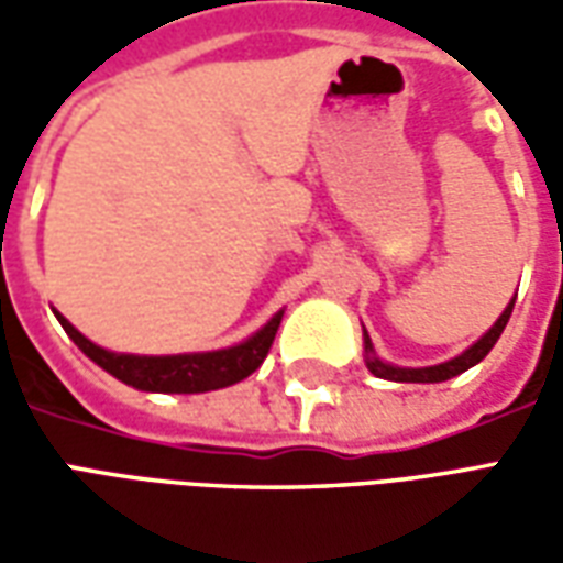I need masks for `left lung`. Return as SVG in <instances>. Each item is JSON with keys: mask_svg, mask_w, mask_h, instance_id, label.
I'll return each mask as SVG.
<instances>
[{"mask_svg": "<svg viewBox=\"0 0 563 563\" xmlns=\"http://www.w3.org/2000/svg\"><path fill=\"white\" fill-rule=\"evenodd\" d=\"M512 305H516V301H509V307L504 310V313H500V319H497L492 329L485 331L479 341L473 343L471 350H464L459 358H452V362H443V365H434V367H391V365H386V362H379L377 355H374V346H371V338H367V331H365L367 371H371L374 377L395 379V383H443V379L459 377V374H464L467 367L479 365L485 355L492 353V346L497 343V338H500V334H504V329H507L509 313H512Z\"/></svg>", "mask_w": 563, "mask_h": 563, "instance_id": "8db88e82", "label": "left lung"}]
</instances>
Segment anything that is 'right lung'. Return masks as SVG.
I'll use <instances>...</instances> for the list:
<instances>
[{
  "label": "right lung",
  "mask_w": 563,
  "mask_h": 563,
  "mask_svg": "<svg viewBox=\"0 0 563 563\" xmlns=\"http://www.w3.org/2000/svg\"><path fill=\"white\" fill-rule=\"evenodd\" d=\"M59 319L78 350L90 355L92 362L104 367L111 377L123 379L126 386H135L141 391H174V395H196V391H213L234 386L244 377H250L268 355L271 343L277 338L283 313L271 319L268 325L256 331L250 341L217 350V353H192V355H120L108 353L102 346L87 341L68 319Z\"/></svg>",
  "instance_id": "add662e5"
}]
</instances>
